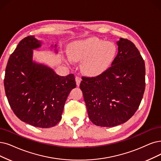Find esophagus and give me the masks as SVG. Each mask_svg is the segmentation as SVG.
I'll return each mask as SVG.
<instances>
[{"instance_id":"1","label":"esophagus","mask_w":161,"mask_h":161,"mask_svg":"<svg viewBox=\"0 0 161 161\" xmlns=\"http://www.w3.org/2000/svg\"><path fill=\"white\" fill-rule=\"evenodd\" d=\"M75 80H76V85L79 86L80 85V82H81V79L80 78L79 76H76V77H75Z\"/></svg>"}]
</instances>
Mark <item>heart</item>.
I'll return each instance as SVG.
<instances>
[{
	"label": "heart",
	"mask_w": 161,
	"mask_h": 161,
	"mask_svg": "<svg viewBox=\"0 0 161 161\" xmlns=\"http://www.w3.org/2000/svg\"><path fill=\"white\" fill-rule=\"evenodd\" d=\"M68 60L82 61V70L90 76H98L110 67L118 53L114 42L92 37L70 45Z\"/></svg>",
	"instance_id": "heart-1"
}]
</instances>
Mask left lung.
<instances>
[{"label": "left lung", "mask_w": 161, "mask_h": 161, "mask_svg": "<svg viewBox=\"0 0 161 161\" xmlns=\"http://www.w3.org/2000/svg\"><path fill=\"white\" fill-rule=\"evenodd\" d=\"M118 52L105 72L82 76V91L90 120L114 127L129 120L141 104L145 88V67L136 46L127 39L117 42Z\"/></svg>", "instance_id": "8db88e82"}]
</instances>
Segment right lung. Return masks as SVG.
<instances>
[{
  "mask_svg": "<svg viewBox=\"0 0 161 161\" xmlns=\"http://www.w3.org/2000/svg\"><path fill=\"white\" fill-rule=\"evenodd\" d=\"M40 46L34 36L20 42L8 59L4 85L10 106L19 119L34 127L49 128L61 120L76 82L73 74L61 76L32 61V49Z\"/></svg>",
  "mask_w": 161,
  "mask_h": 161,
  "instance_id": "right-lung-1",
  "label": "right lung"
}]
</instances>
